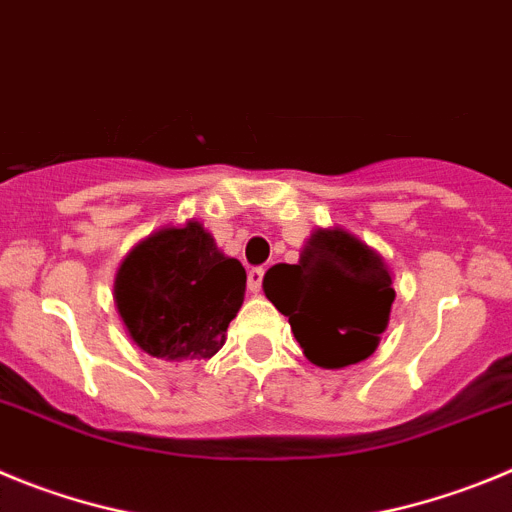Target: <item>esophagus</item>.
Listing matches in <instances>:
<instances>
[{
	"instance_id": "34e87169",
	"label": "esophagus",
	"mask_w": 512,
	"mask_h": 512,
	"mask_svg": "<svg viewBox=\"0 0 512 512\" xmlns=\"http://www.w3.org/2000/svg\"><path fill=\"white\" fill-rule=\"evenodd\" d=\"M262 278H265V270L262 267H252L250 273H247V288H250V293H260Z\"/></svg>"
}]
</instances>
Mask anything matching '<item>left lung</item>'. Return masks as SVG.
<instances>
[{"mask_svg":"<svg viewBox=\"0 0 512 512\" xmlns=\"http://www.w3.org/2000/svg\"><path fill=\"white\" fill-rule=\"evenodd\" d=\"M262 288L308 362L326 370L370 357L395 301L385 260L339 227L313 232L298 265H273Z\"/></svg>","mask_w":512,"mask_h":512,"instance_id":"1","label":"left lung"}]
</instances>
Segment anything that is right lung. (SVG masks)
Segmentation results:
<instances>
[{"label":"right lung","instance_id":"1","mask_svg":"<svg viewBox=\"0 0 512 512\" xmlns=\"http://www.w3.org/2000/svg\"><path fill=\"white\" fill-rule=\"evenodd\" d=\"M242 262L224 255L199 222L142 239L114 278V303L132 342L150 357L209 359L224 347L245 301Z\"/></svg>","mask_w":512,"mask_h":512}]
</instances>
